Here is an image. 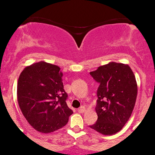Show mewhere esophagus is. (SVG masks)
Returning <instances> with one entry per match:
<instances>
[{
    "label": "esophagus",
    "instance_id": "1",
    "mask_svg": "<svg viewBox=\"0 0 155 155\" xmlns=\"http://www.w3.org/2000/svg\"><path fill=\"white\" fill-rule=\"evenodd\" d=\"M85 111H86V108H85L84 106H81V107H80L79 109H78V111H79V113H84Z\"/></svg>",
    "mask_w": 155,
    "mask_h": 155
}]
</instances>
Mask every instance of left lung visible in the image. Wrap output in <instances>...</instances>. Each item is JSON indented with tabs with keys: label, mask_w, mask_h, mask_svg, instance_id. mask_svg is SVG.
<instances>
[{
	"label": "left lung",
	"mask_w": 155,
	"mask_h": 155,
	"mask_svg": "<svg viewBox=\"0 0 155 155\" xmlns=\"http://www.w3.org/2000/svg\"><path fill=\"white\" fill-rule=\"evenodd\" d=\"M100 84L97 91V122L90 127L105 136L121 130L131 116L136 104L138 86L128 65L115 62L90 73Z\"/></svg>",
	"instance_id": "left-lung-1"
}]
</instances>
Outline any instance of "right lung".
<instances>
[{
    "label": "right lung",
    "mask_w": 155,
    "mask_h": 155,
    "mask_svg": "<svg viewBox=\"0 0 155 155\" xmlns=\"http://www.w3.org/2000/svg\"><path fill=\"white\" fill-rule=\"evenodd\" d=\"M60 67L41 61L25 68L17 82V101L35 130L49 133L64 127L74 112L66 104Z\"/></svg>",
    "instance_id": "right-lung-1"
}]
</instances>
